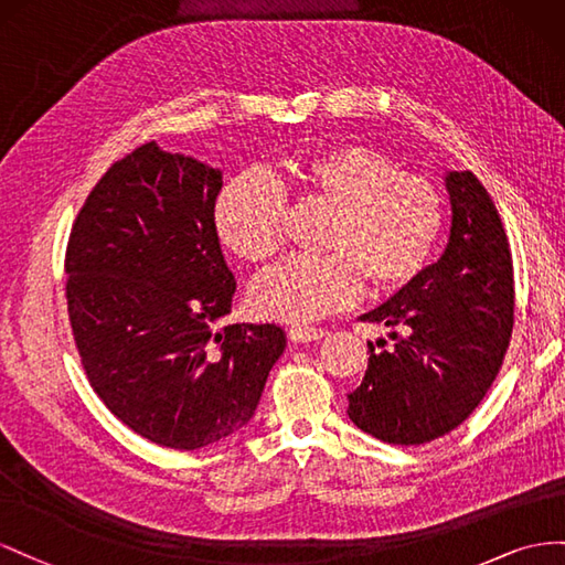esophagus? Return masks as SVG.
<instances>
[{
    "instance_id": "obj_1",
    "label": "esophagus",
    "mask_w": 565,
    "mask_h": 565,
    "mask_svg": "<svg viewBox=\"0 0 565 565\" xmlns=\"http://www.w3.org/2000/svg\"><path fill=\"white\" fill-rule=\"evenodd\" d=\"M324 335H327L324 329H315V327L288 329V338H291L294 343H310V341H319V338H324Z\"/></svg>"
}]
</instances>
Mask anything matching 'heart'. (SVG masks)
I'll use <instances>...</instances> for the list:
<instances>
[{"mask_svg":"<svg viewBox=\"0 0 565 565\" xmlns=\"http://www.w3.org/2000/svg\"><path fill=\"white\" fill-rule=\"evenodd\" d=\"M288 177L310 203L331 211L329 255L291 257L267 269L250 288L253 310L310 324L360 294H393L426 269L445 227V203L426 177L407 174L391 156L366 143H335L288 160ZM284 191L265 174L236 177L215 201V232L236 257L260 265L281 248Z\"/></svg>","mask_w":565,"mask_h":565,"instance_id":"heart-1","label":"heart"}]
</instances>
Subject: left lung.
I'll use <instances>...</instances> for the list:
<instances>
[{
    "label": "left lung",
    "instance_id": "1",
    "mask_svg": "<svg viewBox=\"0 0 565 565\" xmlns=\"http://www.w3.org/2000/svg\"><path fill=\"white\" fill-rule=\"evenodd\" d=\"M452 227L438 263L362 321L393 329L369 343L348 395L352 424L391 445L443 438L473 414L502 369L513 331V265L490 193L469 170L447 172Z\"/></svg>",
    "mask_w": 565,
    "mask_h": 565
}]
</instances>
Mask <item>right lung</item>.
Returning a JSON list of instances; mask_svg holds the SVG:
<instances>
[{"instance_id": "add662e5", "label": "right lung", "mask_w": 565, "mask_h": 565, "mask_svg": "<svg viewBox=\"0 0 565 565\" xmlns=\"http://www.w3.org/2000/svg\"><path fill=\"white\" fill-rule=\"evenodd\" d=\"M222 172L156 141L113 163L66 250L75 345L94 393L156 445L199 449L244 428L286 333L215 321L236 291L215 232Z\"/></svg>"}]
</instances>
